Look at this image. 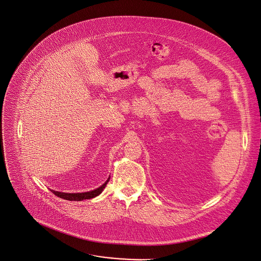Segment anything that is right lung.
<instances>
[{
	"label": "right lung",
	"instance_id": "add662e5",
	"mask_svg": "<svg viewBox=\"0 0 261 261\" xmlns=\"http://www.w3.org/2000/svg\"><path fill=\"white\" fill-rule=\"evenodd\" d=\"M110 178H108V180L105 182L103 186H101L100 188L92 191V192H87V193H77V194H67V193H60V192H55L51 191L53 194L61 199L67 200V201H83V200H89V199H93L97 196H99L103 191H104L105 187L107 186L108 181Z\"/></svg>",
	"mask_w": 261,
	"mask_h": 261
}]
</instances>
